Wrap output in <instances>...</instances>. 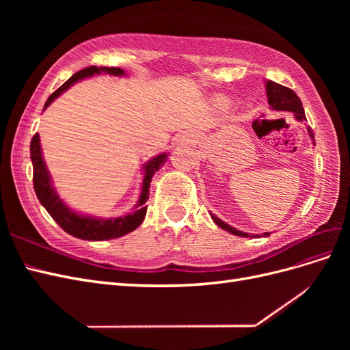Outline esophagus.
<instances>
[{"label":"esophagus","mask_w":350,"mask_h":350,"mask_svg":"<svg viewBox=\"0 0 350 350\" xmlns=\"http://www.w3.org/2000/svg\"><path fill=\"white\" fill-rule=\"evenodd\" d=\"M176 143H178V144H189V143H191V140H189V135L183 134V135H179V137H178V139H176Z\"/></svg>","instance_id":"34e87169"}]
</instances>
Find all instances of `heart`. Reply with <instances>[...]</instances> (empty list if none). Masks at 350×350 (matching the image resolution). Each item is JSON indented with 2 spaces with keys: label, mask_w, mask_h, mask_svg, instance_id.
Returning <instances> with one entry per match:
<instances>
[{
  "label": "heart",
  "mask_w": 350,
  "mask_h": 350,
  "mask_svg": "<svg viewBox=\"0 0 350 350\" xmlns=\"http://www.w3.org/2000/svg\"><path fill=\"white\" fill-rule=\"evenodd\" d=\"M217 107H219V108H221V109H226V108L229 107V102H228V100H221V99H220V100H217Z\"/></svg>",
  "instance_id": "b5f03b06"
}]
</instances>
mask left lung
Here are the masks:
<instances>
[{"label":"left lung","instance_id":"obj_1","mask_svg":"<svg viewBox=\"0 0 350 350\" xmlns=\"http://www.w3.org/2000/svg\"><path fill=\"white\" fill-rule=\"evenodd\" d=\"M266 93H267V99H269V105L270 108L273 111H288V112H292L295 120L299 121V122H304L306 121V116H305V111L302 108V102L301 99L296 96V93L288 88L282 86V84H278L274 83L271 80H267L266 81ZM306 131H308V135L311 137L312 140V144L315 146V139H314V133L311 130L310 125H306ZM211 219H213L215 224L224 230L229 232V234L232 235H237V237H242V238H261V237H270V232H264V234L261 235H251V234H247V232H242V230H238L237 228L230 226L228 224H225L224 220H220L216 215L210 213Z\"/></svg>","mask_w":350,"mask_h":350}]
</instances>
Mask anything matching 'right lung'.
Masks as SVG:
<instances>
[{"label": "right lung", "mask_w": 350, "mask_h": 350, "mask_svg": "<svg viewBox=\"0 0 350 350\" xmlns=\"http://www.w3.org/2000/svg\"><path fill=\"white\" fill-rule=\"evenodd\" d=\"M99 74H109V76H113V77L126 76L124 70L115 68V67L92 66L84 70H80L79 72L72 74V76L62 84L59 89H57L51 94L48 100L45 102L44 111L58 96H61L62 93L68 90L74 83L93 77V76H99ZM30 159H31V165H33L35 193L40 201V204L46 208L51 217L54 219L57 224L71 237H76L84 241H108V239L120 238L130 234V232H133L143 224V220L146 217V211H147V206H144V203L149 200L152 178L159 169L166 163L169 157H167V153H161L152 157L150 161H147L143 165L142 191H140V197H139V201H137V204L131 208L130 213L118 216V217H108V219L80 213V211L71 208L59 198L58 193L54 188V184H52V178L46 167V163L44 161V154H42L39 134H35L33 139L30 142Z\"/></svg>", "instance_id": "1"}]
</instances>
